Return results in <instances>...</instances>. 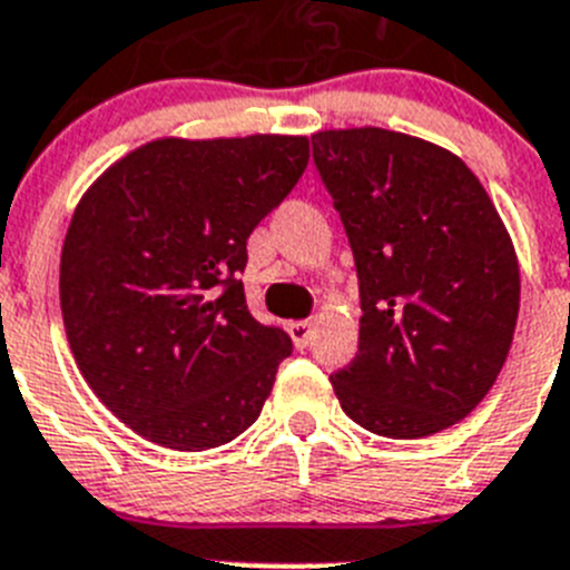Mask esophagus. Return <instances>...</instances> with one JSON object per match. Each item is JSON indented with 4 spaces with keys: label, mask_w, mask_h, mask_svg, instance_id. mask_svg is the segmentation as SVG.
Instances as JSON below:
<instances>
[{
    "label": "esophagus",
    "mask_w": 570,
    "mask_h": 570,
    "mask_svg": "<svg viewBox=\"0 0 570 570\" xmlns=\"http://www.w3.org/2000/svg\"><path fill=\"white\" fill-rule=\"evenodd\" d=\"M288 331H291V340H294V345L305 347L311 342V336H314V322H311V320L291 322Z\"/></svg>",
    "instance_id": "1"
}]
</instances>
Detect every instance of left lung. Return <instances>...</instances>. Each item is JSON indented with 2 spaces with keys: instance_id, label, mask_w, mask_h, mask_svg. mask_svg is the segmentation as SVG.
Returning a JSON list of instances; mask_svg holds the SVG:
<instances>
[{
  "instance_id": "obj_1",
  "label": "left lung",
  "mask_w": 570,
  "mask_h": 570,
  "mask_svg": "<svg viewBox=\"0 0 570 570\" xmlns=\"http://www.w3.org/2000/svg\"><path fill=\"white\" fill-rule=\"evenodd\" d=\"M360 279V351L331 376L356 425L391 440L451 428L500 376L520 268L480 179L445 148L382 128L311 136Z\"/></svg>"
}]
</instances>
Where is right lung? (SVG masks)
<instances>
[{
	"label": "right lung",
	"mask_w": 570,
	"mask_h": 570,
	"mask_svg": "<svg viewBox=\"0 0 570 570\" xmlns=\"http://www.w3.org/2000/svg\"><path fill=\"white\" fill-rule=\"evenodd\" d=\"M305 165V136L156 139L82 196L59 265L65 331L130 431L208 451L256 422L294 342L254 320L239 276Z\"/></svg>",
	"instance_id": "add662e5"
}]
</instances>
